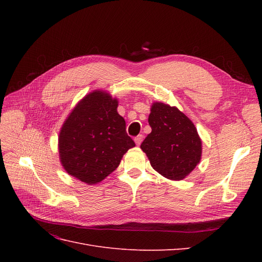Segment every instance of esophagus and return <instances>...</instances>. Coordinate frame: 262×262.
Instances as JSON below:
<instances>
[{
  "label": "esophagus",
  "instance_id": "obj_1",
  "mask_svg": "<svg viewBox=\"0 0 262 262\" xmlns=\"http://www.w3.org/2000/svg\"><path fill=\"white\" fill-rule=\"evenodd\" d=\"M143 136H142V134H139V136L138 137H136V138H134V142H136V144L137 145H140L141 143H142V141H143Z\"/></svg>",
  "mask_w": 262,
  "mask_h": 262
}]
</instances>
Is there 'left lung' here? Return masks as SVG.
I'll return each instance as SVG.
<instances>
[{
  "label": "left lung",
  "instance_id": "1",
  "mask_svg": "<svg viewBox=\"0 0 262 262\" xmlns=\"http://www.w3.org/2000/svg\"><path fill=\"white\" fill-rule=\"evenodd\" d=\"M148 123L152 132L141 148L152 167L162 176L181 180L199 164L202 142L192 121L176 107L154 102Z\"/></svg>",
  "mask_w": 262,
  "mask_h": 262
}]
</instances>
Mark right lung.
Masks as SVG:
<instances>
[{
  "label": "right lung",
  "mask_w": 262,
  "mask_h": 262,
  "mask_svg": "<svg viewBox=\"0 0 262 262\" xmlns=\"http://www.w3.org/2000/svg\"><path fill=\"white\" fill-rule=\"evenodd\" d=\"M118 100L95 91L78 102L59 134L60 161L69 175L95 185L112 173L123 154L136 146L126 134Z\"/></svg>",
  "instance_id": "right-lung-1"
}]
</instances>
